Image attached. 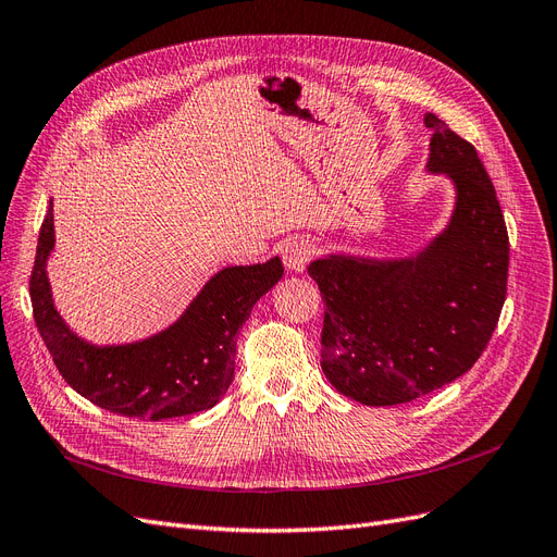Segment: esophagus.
<instances>
[{
    "instance_id": "1",
    "label": "esophagus",
    "mask_w": 557,
    "mask_h": 557,
    "mask_svg": "<svg viewBox=\"0 0 557 557\" xmlns=\"http://www.w3.org/2000/svg\"><path fill=\"white\" fill-rule=\"evenodd\" d=\"M315 252V246L313 242L309 239H290L285 242L283 248H281V258H283V264L293 269V272H301L305 269Z\"/></svg>"
}]
</instances>
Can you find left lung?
<instances>
[{"mask_svg": "<svg viewBox=\"0 0 557 557\" xmlns=\"http://www.w3.org/2000/svg\"><path fill=\"white\" fill-rule=\"evenodd\" d=\"M430 172L458 188L450 225L413 260L323 258L309 264L325 301L320 367L342 395L367 407L413 401L469 372L507 299L509 234L476 148L442 117Z\"/></svg>", "mask_w": 557, "mask_h": 557, "instance_id": "8db88e82", "label": "left lung"}]
</instances>
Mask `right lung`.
I'll return each instance as SVG.
<instances>
[{"instance_id": "obj_1", "label": "right lung", "mask_w": 557, "mask_h": 557, "mask_svg": "<svg viewBox=\"0 0 557 557\" xmlns=\"http://www.w3.org/2000/svg\"><path fill=\"white\" fill-rule=\"evenodd\" d=\"M53 201L41 223L29 276L32 313L58 372L78 395L125 418L164 420L207 411L234 376L237 332L256 301L283 276L281 258L218 272L176 323L146 342L97 348L66 327L50 299L46 258Z\"/></svg>"}]
</instances>
